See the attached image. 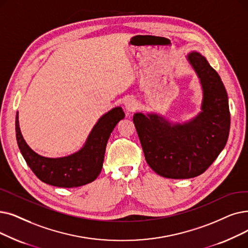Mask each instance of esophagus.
<instances>
[{
	"mask_svg": "<svg viewBox=\"0 0 248 248\" xmlns=\"http://www.w3.org/2000/svg\"><path fill=\"white\" fill-rule=\"evenodd\" d=\"M124 106H125L126 111H127L128 113H131V112H134V111L137 109L138 103H137L136 99H134V98H128V99L125 101Z\"/></svg>",
	"mask_w": 248,
	"mask_h": 248,
	"instance_id": "34e87169",
	"label": "esophagus"
}]
</instances>
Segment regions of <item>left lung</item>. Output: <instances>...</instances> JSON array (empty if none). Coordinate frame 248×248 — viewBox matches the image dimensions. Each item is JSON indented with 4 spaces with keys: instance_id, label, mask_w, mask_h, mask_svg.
<instances>
[{
    "instance_id": "8db88e82",
    "label": "left lung",
    "mask_w": 248,
    "mask_h": 248,
    "mask_svg": "<svg viewBox=\"0 0 248 248\" xmlns=\"http://www.w3.org/2000/svg\"><path fill=\"white\" fill-rule=\"evenodd\" d=\"M186 59L202 85L201 111L182 124H172L154 112H137L133 118L147 163L166 178L186 179L203 173L229 137L228 95L220 76L200 52L191 51Z\"/></svg>"
}]
</instances>
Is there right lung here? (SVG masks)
Masks as SVG:
<instances>
[{
  "label": "right lung",
  "mask_w": 248,
  "mask_h": 248,
  "mask_svg": "<svg viewBox=\"0 0 248 248\" xmlns=\"http://www.w3.org/2000/svg\"><path fill=\"white\" fill-rule=\"evenodd\" d=\"M124 117L122 107H114L99 118L78 152L60 158H48L35 153L27 145L20 131L17 112V144L27 165L42 182L59 187H78L90 184L100 174L107 141L117 123Z\"/></svg>",
  "instance_id": "add662e5"
}]
</instances>
